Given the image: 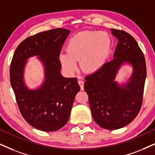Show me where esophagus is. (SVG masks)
I'll use <instances>...</instances> for the list:
<instances>
[{
	"instance_id": "34e87169",
	"label": "esophagus",
	"mask_w": 155,
	"mask_h": 155,
	"mask_svg": "<svg viewBox=\"0 0 155 155\" xmlns=\"http://www.w3.org/2000/svg\"><path fill=\"white\" fill-rule=\"evenodd\" d=\"M78 83H79L80 88H81V90H84V82L82 81V80H79L78 81Z\"/></svg>"
}]
</instances>
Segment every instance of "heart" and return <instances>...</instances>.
<instances>
[{
	"label": "heart",
	"mask_w": 155,
	"mask_h": 155,
	"mask_svg": "<svg viewBox=\"0 0 155 155\" xmlns=\"http://www.w3.org/2000/svg\"><path fill=\"white\" fill-rule=\"evenodd\" d=\"M111 49V40L107 34L98 31H81L68 40L66 52L59 55L61 67L68 74L80 67L87 74H94L104 65Z\"/></svg>",
	"instance_id": "1"
}]
</instances>
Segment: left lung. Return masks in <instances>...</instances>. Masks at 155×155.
Listing matches in <instances>:
<instances>
[{"mask_svg": "<svg viewBox=\"0 0 155 155\" xmlns=\"http://www.w3.org/2000/svg\"><path fill=\"white\" fill-rule=\"evenodd\" d=\"M118 40L114 58L99 71L85 78L84 89L89 96L95 122L109 130L122 128L134 120L142 107L147 76L144 54L136 40L124 31L111 28ZM132 66V76L126 83L115 81L120 66Z\"/></svg>", "mask_w": 155, "mask_h": 155, "instance_id": "obj_1", "label": "left lung"}]
</instances>
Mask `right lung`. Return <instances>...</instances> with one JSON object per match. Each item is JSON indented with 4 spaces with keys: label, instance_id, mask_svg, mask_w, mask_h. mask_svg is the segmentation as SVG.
<instances>
[{
    "label": "right lung",
    "instance_id": "1",
    "mask_svg": "<svg viewBox=\"0 0 155 155\" xmlns=\"http://www.w3.org/2000/svg\"><path fill=\"white\" fill-rule=\"evenodd\" d=\"M65 28L38 33L21 43L13 54L10 81L20 111L29 124L44 132L62 128L69 119L80 87L76 78L61 74L59 57L64 41L70 34ZM37 56L45 68V80L36 89H28L24 71L28 58Z\"/></svg>",
    "mask_w": 155,
    "mask_h": 155
}]
</instances>
